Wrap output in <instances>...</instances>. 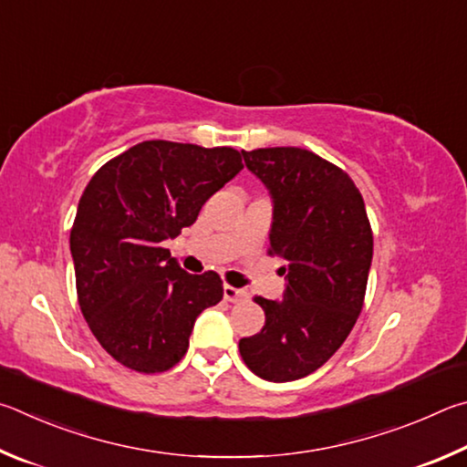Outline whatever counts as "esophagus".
I'll use <instances>...</instances> for the list:
<instances>
[{"mask_svg": "<svg viewBox=\"0 0 467 467\" xmlns=\"http://www.w3.org/2000/svg\"><path fill=\"white\" fill-rule=\"evenodd\" d=\"M223 297L227 301H232V304H238V301L248 299V291L238 289V287H232V285H225V287H223Z\"/></svg>", "mask_w": 467, "mask_h": 467, "instance_id": "34e87169", "label": "esophagus"}]
</instances>
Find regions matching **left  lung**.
Segmentation results:
<instances>
[{"label": "left lung", "instance_id": "1", "mask_svg": "<svg viewBox=\"0 0 467 467\" xmlns=\"http://www.w3.org/2000/svg\"><path fill=\"white\" fill-rule=\"evenodd\" d=\"M273 196L268 254L283 258V297H254L266 322L240 355L266 381H296L337 353L363 309L373 232L345 170L301 147L244 151Z\"/></svg>", "mask_w": 467, "mask_h": 467}]
</instances>
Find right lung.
Here are the masks:
<instances>
[{
  "label": "right lung",
  "instance_id": "add662e5",
  "mask_svg": "<svg viewBox=\"0 0 467 467\" xmlns=\"http://www.w3.org/2000/svg\"><path fill=\"white\" fill-rule=\"evenodd\" d=\"M242 168L234 147L155 139L106 161L88 182L69 246L81 314L114 361L161 373L186 355L194 320L219 304L223 283L213 271H182L163 242L192 225Z\"/></svg>",
  "mask_w": 467,
  "mask_h": 467
}]
</instances>
